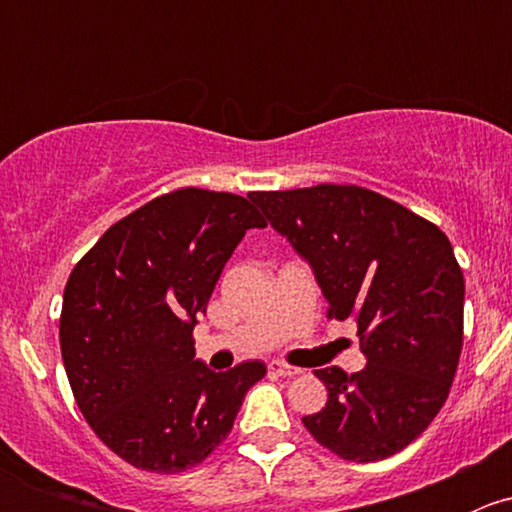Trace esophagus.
<instances>
[{"mask_svg":"<svg viewBox=\"0 0 512 512\" xmlns=\"http://www.w3.org/2000/svg\"><path fill=\"white\" fill-rule=\"evenodd\" d=\"M267 369H270L272 374H277V376L302 374V369H297V366H289V364H285V361H270V366H267Z\"/></svg>","mask_w":512,"mask_h":512,"instance_id":"1","label":"esophagus"}]
</instances>
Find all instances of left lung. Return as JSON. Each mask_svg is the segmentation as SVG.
<instances>
[{"instance_id": "1", "label": "left lung", "mask_w": 512, "mask_h": 512, "mask_svg": "<svg viewBox=\"0 0 512 512\" xmlns=\"http://www.w3.org/2000/svg\"><path fill=\"white\" fill-rule=\"evenodd\" d=\"M312 265L329 319L356 322L366 366L314 371L327 406L302 423L344 461L404 451L446 404L463 347V282L448 237L404 205L359 188L250 193Z\"/></svg>"}]
</instances>
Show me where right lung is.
Returning <instances> with one entry per match:
<instances>
[{"label": "right lung", "mask_w": 512, "mask_h": 512, "mask_svg": "<svg viewBox=\"0 0 512 512\" xmlns=\"http://www.w3.org/2000/svg\"><path fill=\"white\" fill-rule=\"evenodd\" d=\"M242 195L180 188L108 227L64 289L59 342L71 391L116 456L153 473L203 463L227 433L262 361L215 374L193 329L250 227Z\"/></svg>", "instance_id": "1"}]
</instances>
